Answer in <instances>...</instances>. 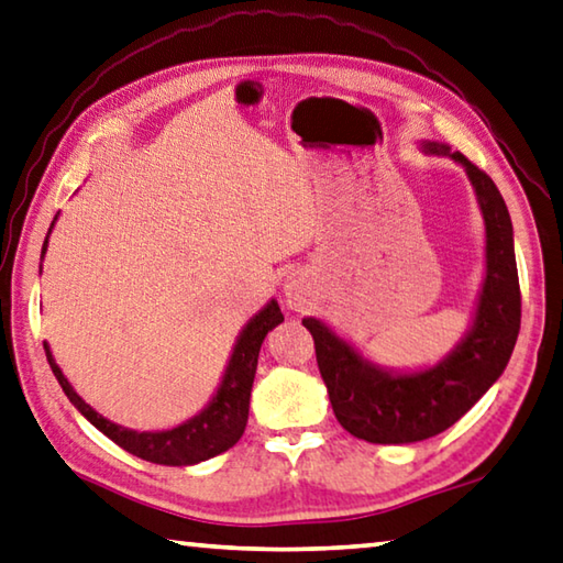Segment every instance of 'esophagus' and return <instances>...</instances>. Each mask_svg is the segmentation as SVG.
I'll list each match as a JSON object with an SVG mask.
<instances>
[{
  "label": "esophagus",
  "instance_id": "1",
  "mask_svg": "<svg viewBox=\"0 0 563 563\" xmlns=\"http://www.w3.org/2000/svg\"><path fill=\"white\" fill-rule=\"evenodd\" d=\"M310 298V283L300 278V275H290L288 283H285V302L290 305L292 310H302Z\"/></svg>",
  "mask_w": 563,
  "mask_h": 563
}]
</instances>
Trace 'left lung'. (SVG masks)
Returning a JSON list of instances; mask_svg holds the SVG:
<instances>
[{
    "label": "left lung",
    "instance_id": "obj_1",
    "mask_svg": "<svg viewBox=\"0 0 563 563\" xmlns=\"http://www.w3.org/2000/svg\"><path fill=\"white\" fill-rule=\"evenodd\" d=\"M426 150L451 155L465 167L485 217L487 275L473 330L433 369L388 374L362 360L320 320H302L314 340L317 366L336 421L369 443L426 441L460 421L505 372L522 322L512 221L503 194L463 152L435 142H428Z\"/></svg>",
    "mask_w": 563,
    "mask_h": 563
}]
</instances>
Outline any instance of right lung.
Returning a JSON list of instances; mask_svg holds the SVG:
<instances>
[{
    "label": "right lung",
    "mask_w": 563,
    "mask_h": 563,
    "mask_svg": "<svg viewBox=\"0 0 563 563\" xmlns=\"http://www.w3.org/2000/svg\"><path fill=\"white\" fill-rule=\"evenodd\" d=\"M46 241L41 253L46 251ZM280 322H283V312L278 308V302L271 300L246 324V330L241 332L236 346H233L227 374H223V382L219 386L217 396H213V401L209 404V408H203V411L199 416H194L191 421L172 428V431H159V433L128 431V428L110 423L108 418L96 413L93 408H90L84 398L70 388L66 376L60 374L46 342H44V350H46L51 372H54L60 388H64L68 401L74 404L100 433H106L112 443H118L122 451H128L142 460H150V463H157V465H194V463H201V460H209L213 455L229 451V448L239 443L243 431H246L251 388L255 379V366H258L261 344L265 340V334H268V330H273V327Z\"/></svg>",
    "instance_id": "right-lung-1"
}]
</instances>
